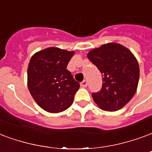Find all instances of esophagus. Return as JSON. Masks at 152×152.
Instances as JSON below:
<instances>
[{
	"instance_id": "esophagus-1",
	"label": "esophagus",
	"mask_w": 152,
	"mask_h": 152,
	"mask_svg": "<svg viewBox=\"0 0 152 152\" xmlns=\"http://www.w3.org/2000/svg\"><path fill=\"white\" fill-rule=\"evenodd\" d=\"M87 85H88L87 80H83V81L81 82V84H80V86L83 88H85V87H87Z\"/></svg>"
}]
</instances>
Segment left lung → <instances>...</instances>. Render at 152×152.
Here are the masks:
<instances>
[{"label": "left lung", "instance_id": "obj_1", "mask_svg": "<svg viewBox=\"0 0 152 152\" xmlns=\"http://www.w3.org/2000/svg\"><path fill=\"white\" fill-rule=\"evenodd\" d=\"M103 75L100 92L93 98L100 109L117 111L132 99L138 88L139 66L135 56L128 48L109 42L91 50L87 55Z\"/></svg>", "mask_w": 152, "mask_h": 152}]
</instances>
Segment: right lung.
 Segmentation results:
<instances>
[{
    "label": "right lung",
    "mask_w": 152,
    "mask_h": 152,
    "mask_svg": "<svg viewBox=\"0 0 152 152\" xmlns=\"http://www.w3.org/2000/svg\"><path fill=\"white\" fill-rule=\"evenodd\" d=\"M74 54V51L51 47L36 52L30 59L28 88L36 103L47 112L60 113L72 104L80 84L67 66Z\"/></svg>",
    "instance_id": "obj_1"
}]
</instances>
